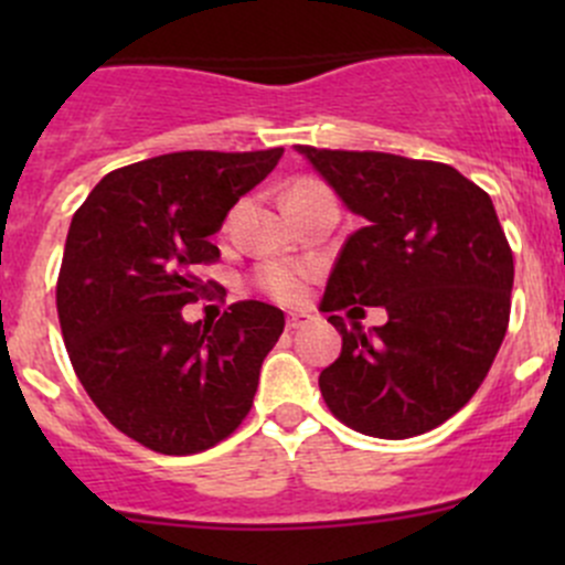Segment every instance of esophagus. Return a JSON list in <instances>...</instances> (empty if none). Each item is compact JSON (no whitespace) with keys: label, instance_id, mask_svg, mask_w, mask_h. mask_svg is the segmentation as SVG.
Returning <instances> with one entry per match:
<instances>
[{"label":"esophagus","instance_id":"1","mask_svg":"<svg viewBox=\"0 0 565 565\" xmlns=\"http://www.w3.org/2000/svg\"><path fill=\"white\" fill-rule=\"evenodd\" d=\"M309 322H311V315H306V311H295V315L287 317V330H300Z\"/></svg>","mask_w":565,"mask_h":565}]
</instances>
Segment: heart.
<instances>
[{
  "label": "heart",
  "instance_id": "obj_1",
  "mask_svg": "<svg viewBox=\"0 0 565 565\" xmlns=\"http://www.w3.org/2000/svg\"><path fill=\"white\" fill-rule=\"evenodd\" d=\"M330 193L322 182L317 180H295L292 185L284 193V204L287 210L300 207V204L311 202V199L324 196ZM311 270L300 262H287V259H267L262 262L254 270V284L259 292H265L267 298L278 300V303H295V300L303 298L306 284H309Z\"/></svg>",
  "mask_w": 565,
  "mask_h": 565
}]
</instances>
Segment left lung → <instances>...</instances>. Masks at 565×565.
<instances>
[{"instance_id":"left-lung-1","label":"left lung","mask_w":565,"mask_h":565,"mask_svg":"<svg viewBox=\"0 0 565 565\" xmlns=\"http://www.w3.org/2000/svg\"><path fill=\"white\" fill-rule=\"evenodd\" d=\"M366 218L347 237L319 309L341 355L319 374L330 413L361 435L404 440L446 424L481 388L509 330L514 254L483 188L437 161L298 145ZM383 305L390 322L356 318Z\"/></svg>"}]
</instances>
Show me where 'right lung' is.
Masks as SVG:
<instances>
[{"label":"right lung","instance_id":"1","mask_svg":"<svg viewBox=\"0 0 565 565\" xmlns=\"http://www.w3.org/2000/svg\"><path fill=\"white\" fill-rule=\"evenodd\" d=\"M284 147L185 150L106 174L76 210L56 278L73 372L130 440L167 457L207 451L246 420L284 315L237 300L215 324L185 322L218 262L210 237Z\"/></svg>","mask_w":565,"mask_h":565}]
</instances>
